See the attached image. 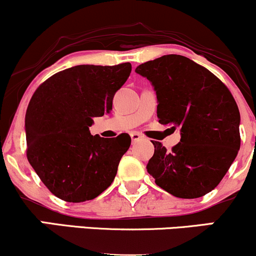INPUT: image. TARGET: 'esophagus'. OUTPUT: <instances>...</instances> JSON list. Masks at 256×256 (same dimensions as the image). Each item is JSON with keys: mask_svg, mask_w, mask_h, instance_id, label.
Returning <instances> with one entry per match:
<instances>
[{"mask_svg": "<svg viewBox=\"0 0 256 256\" xmlns=\"http://www.w3.org/2000/svg\"><path fill=\"white\" fill-rule=\"evenodd\" d=\"M130 136H131V140H132V142H137V140H142V138H143L142 134H138V132H131V134H130Z\"/></svg>", "mask_w": 256, "mask_h": 256, "instance_id": "34e87169", "label": "esophagus"}]
</instances>
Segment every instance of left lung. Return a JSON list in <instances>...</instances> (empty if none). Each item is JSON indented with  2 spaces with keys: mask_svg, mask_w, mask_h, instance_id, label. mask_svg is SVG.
I'll return each instance as SVG.
<instances>
[{
  "mask_svg": "<svg viewBox=\"0 0 256 256\" xmlns=\"http://www.w3.org/2000/svg\"><path fill=\"white\" fill-rule=\"evenodd\" d=\"M136 72L154 86L158 122L180 128L171 152L154 142L146 171L176 198H201L220 183L240 146L238 107L212 72L182 55H164Z\"/></svg>",
  "mask_w": 256,
  "mask_h": 256,
  "instance_id": "1",
  "label": "left lung"
}]
</instances>
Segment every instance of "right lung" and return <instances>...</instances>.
Segmentation results:
<instances>
[{
	"mask_svg": "<svg viewBox=\"0 0 256 256\" xmlns=\"http://www.w3.org/2000/svg\"><path fill=\"white\" fill-rule=\"evenodd\" d=\"M131 64H79L55 73L34 91L25 116L26 155L52 194L66 202L98 198L116 178L131 137L92 136L95 116L110 113Z\"/></svg>",
	"mask_w": 256,
	"mask_h": 256,
	"instance_id": "right-lung-1",
	"label": "right lung"
}]
</instances>
